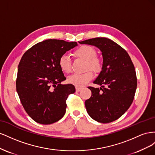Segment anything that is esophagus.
<instances>
[{
    "label": "esophagus",
    "instance_id": "esophagus-1",
    "mask_svg": "<svg viewBox=\"0 0 155 155\" xmlns=\"http://www.w3.org/2000/svg\"><path fill=\"white\" fill-rule=\"evenodd\" d=\"M81 87H76V91H77V92H79V91H80L81 90Z\"/></svg>",
    "mask_w": 155,
    "mask_h": 155
}]
</instances>
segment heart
<instances>
[{"mask_svg": "<svg viewBox=\"0 0 155 155\" xmlns=\"http://www.w3.org/2000/svg\"><path fill=\"white\" fill-rule=\"evenodd\" d=\"M75 55L87 61V68H91L96 72H99L102 68L101 61L96 57L97 52L92 46L83 45L78 48L74 52ZM59 66L63 72L70 73L71 72V61L66 54L62 55L59 59ZM93 73L91 70L82 73L75 74L68 78L69 83L78 87H81L92 79Z\"/></svg>", "mask_w": 155, "mask_h": 155, "instance_id": "heart-1", "label": "heart"}]
</instances>
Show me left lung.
<instances>
[{"label": "left lung", "mask_w": 155, "mask_h": 155, "mask_svg": "<svg viewBox=\"0 0 155 155\" xmlns=\"http://www.w3.org/2000/svg\"><path fill=\"white\" fill-rule=\"evenodd\" d=\"M94 46L101 51V71L88 87L91 97L85 101L87 113L98 122H112L128 110L134 100L137 79L134 64L127 52L113 41L96 37L79 42Z\"/></svg>", "instance_id": "1"}]
</instances>
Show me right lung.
<instances>
[{
  "label": "right lung",
  "mask_w": 155,
  "mask_h": 155,
  "mask_svg": "<svg viewBox=\"0 0 155 155\" xmlns=\"http://www.w3.org/2000/svg\"><path fill=\"white\" fill-rule=\"evenodd\" d=\"M76 46V42L48 39L35 44L22 55L16 89L25 110L37 123H55L66 112L67 97L76 88L72 84H61L66 78L58 61Z\"/></svg>",
  "instance_id": "1"
}]
</instances>
